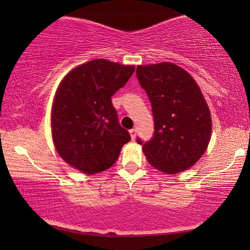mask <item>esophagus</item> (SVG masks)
I'll return each mask as SVG.
<instances>
[{"label":"esophagus","instance_id":"esophagus-1","mask_svg":"<svg viewBox=\"0 0 250 250\" xmlns=\"http://www.w3.org/2000/svg\"><path fill=\"white\" fill-rule=\"evenodd\" d=\"M129 134H131V138H132V140H134V139H135V136H136V131H135L134 128L129 129Z\"/></svg>","mask_w":250,"mask_h":250}]
</instances>
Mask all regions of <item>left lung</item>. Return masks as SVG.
<instances>
[{
  "label": "left lung",
  "mask_w": 250,
  "mask_h": 250,
  "mask_svg": "<svg viewBox=\"0 0 250 250\" xmlns=\"http://www.w3.org/2000/svg\"><path fill=\"white\" fill-rule=\"evenodd\" d=\"M136 77L151 102L155 131L138 138L149 164L160 172L188 169L206 151L210 140L209 108L196 81L172 62L136 68Z\"/></svg>",
  "instance_id": "left-lung-1"
}]
</instances>
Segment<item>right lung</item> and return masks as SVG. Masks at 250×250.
<instances>
[{"label":"right lung","instance_id":"1","mask_svg":"<svg viewBox=\"0 0 250 250\" xmlns=\"http://www.w3.org/2000/svg\"><path fill=\"white\" fill-rule=\"evenodd\" d=\"M134 69L97 59L63 78L54 98L51 127L64 162L86 174L114 165L131 135L119 124L111 97L127 83Z\"/></svg>","mask_w":250,"mask_h":250}]
</instances>
